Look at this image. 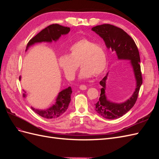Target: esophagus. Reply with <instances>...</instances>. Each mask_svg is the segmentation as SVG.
Segmentation results:
<instances>
[{"label": "esophagus", "mask_w": 159, "mask_h": 159, "mask_svg": "<svg viewBox=\"0 0 159 159\" xmlns=\"http://www.w3.org/2000/svg\"><path fill=\"white\" fill-rule=\"evenodd\" d=\"M80 89L81 90H85V89H87V86L85 85H81L80 86Z\"/></svg>", "instance_id": "34e87169"}]
</instances>
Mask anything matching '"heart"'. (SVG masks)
Listing matches in <instances>:
<instances>
[{"instance_id":"obj_1","label":"heart","mask_w":159,"mask_h":159,"mask_svg":"<svg viewBox=\"0 0 159 159\" xmlns=\"http://www.w3.org/2000/svg\"><path fill=\"white\" fill-rule=\"evenodd\" d=\"M78 64L81 68L79 75L80 79L98 76L106 68V52L101 45L82 38L70 47L68 55L61 56L58 59L60 68L69 80L74 79Z\"/></svg>"}]
</instances>
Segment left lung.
Returning <instances> with one entry per match:
<instances>
[{
	"mask_svg": "<svg viewBox=\"0 0 159 159\" xmlns=\"http://www.w3.org/2000/svg\"><path fill=\"white\" fill-rule=\"evenodd\" d=\"M103 38L108 49L115 52L119 60H130L136 79V89L131 97L121 103L110 102L105 95L106 80L108 74L100 81L102 86L98 102L95 104V109L101 116L108 119H115L122 117L135 104L139 89L143 83L140 66V56L135 42L133 38L123 29L115 26L105 24L91 28Z\"/></svg>",
	"mask_w": 159,
	"mask_h": 159,
	"instance_id": "obj_1",
	"label": "left lung"
}]
</instances>
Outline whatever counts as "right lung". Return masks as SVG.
Segmentation results:
<instances>
[{"label":"right lung","mask_w":159,"mask_h":159,"mask_svg":"<svg viewBox=\"0 0 159 159\" xmlns=\"http://www.w3.org/2000/svg\"><path fill=\"white\" fill-rule=\"evenodd\" d=\"M70 31L69 27L61 26L57 24H54L45 28L34 37L28 42L26 50L30 46L38 42H52L53 40L56 41L60 38L61 35L67 34ZM20 80V77L19 78ZM72 93L71 87H68L58 93L56 98V102L50 108L45 110L36 109L31 107L34 111L40 115L41 117L46 119H56L63 115L68 107V105L71 101V94ZM24 97H26V94L23 93Z\"/></svg>","instance_id":"add662e5"}]
</instances>
